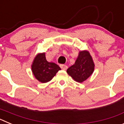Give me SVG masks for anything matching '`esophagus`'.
Listing matches in <instances>:
<instances>
[{
	"mask_svg": "<svg viewBox=\"0 0 124 124\" xmlns=\"http://www.w3.org/2000/svg\"><path fill=\"white\" fill-rule=\"evenodd\" d=\"M60 67L63 70H66L68 69V66L66 64H60Z\"/></svg>",
	"mask_w": 124,
	"mask_h": 124,
	"instance_id": "34e87169",
	"label": "esophagus"
}]
</instances>
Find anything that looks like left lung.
Here are the masks:
<instances>
[{"instance_id": "8db88e82", "label": "left lung", "mask_w": 124, "mask_h": 124, "mask_svg": "<svg viewBox=\"0 0 124 124\" xmlns=\"http://www.w3.org/2000/svg\"><path fill=\"white\" fill-rule=\"evenodd\" d=\"M95 64L87 50L79 52L75 63L67 70V73L76 82L81 83L89 78L94 71Z\"/></svg>"}]
</instances>
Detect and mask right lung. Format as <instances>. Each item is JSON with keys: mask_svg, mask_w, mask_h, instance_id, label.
<instances>
[{"mask_svg": "<svg viewBox=\"0 0 124 124\" xmlns=\"http://www.w3.org/2000/svg\"><path fill=\"white\" fill-rule=\"evenodd\" d=\"M59 70L61 68L58 64L47 61L45 53H38L31 64V71L34 76L42 83L51 81Z\"/></svg>", "mask_w": 124, "mask_h": 124, "instance_id": "add662e5", "label": "right lung"}]
</instances>
